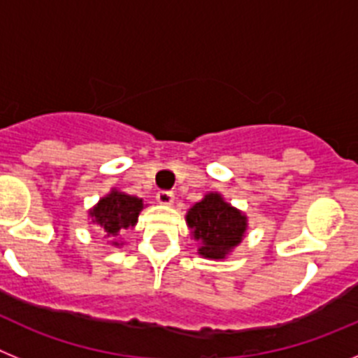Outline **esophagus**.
Masks as SVG:
<instances>
[{
  "label": "esophagus",
  "mask_w": 358,
  "mask_h": 358,
  "mask_svg": "<svg viewBox=\"0 0 358 358\" xmlns=\"http://www.w3.org/2000/svg\"><path fill=\"white\" fill-rule=\"evenodd\" d=\"M157 201L161 202V204H166V206H170L173 202V194L172 192H169V189H163V192H157Z\"/></svg>",
  "instance_id": "1"
}]
</instances>
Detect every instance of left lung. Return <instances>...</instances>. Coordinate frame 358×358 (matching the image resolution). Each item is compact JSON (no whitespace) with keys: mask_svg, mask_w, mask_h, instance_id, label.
I'll return each instance as SVG.
<instances>
[{"mask_svg":"<svg viewBox=\"0 0 358 358\" xmlns=\"http://www.w3.org/2000/svg\"><path fill=\"white\" fill-rule=\"evenodd\" d=\"M192 235L201 240V252L204 258L220 260L231 249L242 242L248 220L229 206L218 194H208L186 215Z\"/></svg>","mask_w":358,"mask_h":358,"instance_id":"8db88e82","label":"left lung"}]
</instances>
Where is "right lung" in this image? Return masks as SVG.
<instances>
[{"label": "right lung", "instance_id": "obj_1", "mask_svg": "<svg viewBox=\"0 0 358 358\" xmlns=\"http://www.w3.org/2000/svg\"><path fill=\"white\" fill-rule=\"evenodd\" d=\"M143 210V201L131 195L110 192L107 197L98 202L94 210H91V222L109 238H118L127 227L138 222V215ZM120 245L118 242H113Z\"/></svg>", "mask_w": 358, "mask_h": 358}]
</instances>
